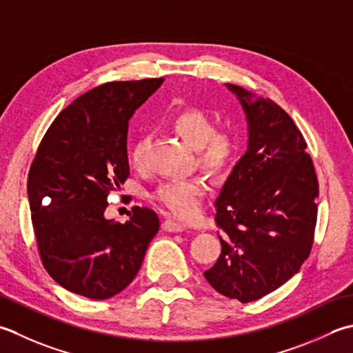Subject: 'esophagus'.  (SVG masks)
Returning <instances> with one entry per match:
<instances>
[{"label": "esophagus", "instance_id": "1", "mask_svg": "<svg viewBox=\"0 0 353 353\" xmlns=\"http://www.w3.org/2000/svg\"><path fill=\"white\" fill-rule=\"evenodd\" d=\"M162 230L167 232H182L185 230V225H182L181 222H176V220L167 219L162 223Z\"/></svg>", "mask_w": 353, "mask_h": 353}]
</instances>
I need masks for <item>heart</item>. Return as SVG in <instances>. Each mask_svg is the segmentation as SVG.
Instances as JSON below:
<instances>
[{"mask_svg": "<svg viewBox=\"0 0 353 353\" xmlns=\"http://www.w3.org/2000/svg\"><path fill=\"white\" fill-rule=\"evenodd\" d=\"M171 128L191 147L197 150L199 162L211 174H225L230 171L237 154L236 136L228 131H214V122L208 113L199 108H188L171 119ZM148 137L142 136L133 145L130 162L134 168L143 163ZM206 185L200 177L167 181L157 186L153 197L174 216L191 220L202 211Z\"/></svg>", "mask_w": 353, "mask_h": 353, "instance_id": "obj_1", "label": "heart"}]
</instances>
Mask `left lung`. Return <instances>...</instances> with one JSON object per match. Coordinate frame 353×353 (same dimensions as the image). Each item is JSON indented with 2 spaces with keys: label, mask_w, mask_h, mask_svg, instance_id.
Segmentation results:
<instances>
[{
  "label": "left lung",
  "mask_w": 353,
  "mask_h": 353,
  "mask_svg": "<svg viewBox=\"0 0 353 353\" xmlns=\"http://www.w3.org/2000/svg\"><path fill=\"white\" fill-rule=\"evenodd\" d=\"M225 85L245 112L248 147L214 203L222 252L203 275L219 294L250 303L285 285L307 259L319 181L285 110L243 87Z\"/></svg>",
  "instance_id": "8db88e82"
}]
</instances>
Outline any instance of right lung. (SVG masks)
Returning a JSON list of instances; mask_svg holds the SVG:
<instances>
[{
    "instance_id": "obj_1",
    "label": "right lung",
    "mask_w": 353,
    "mask_h": 353,
    "mask_svg": "<svg viewBox=\"0 0 353 353\" xmlns=\"http://www.w3.org/2000/svg\"><path fill=\"white\" fill-rule=\"evenodd\" d=\"M163 78L107 82L58 114L29 171L32 223L41 260L67 291L107 300L139 272L159 217L134 206L125 223L105 217L107 197L130 174L128 121Z\"/></svg>"
}]
</instances>
